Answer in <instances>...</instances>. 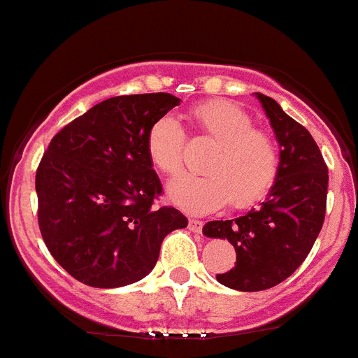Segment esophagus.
<instances>
[{
	"label": "esophagus",
	"mask_w": 358,
	"mask_h": 358,
	"mask_svg": "<svg viewBox=\"0 0 358 358\" xmlns=\"http://www.w3.org/2000/svg\"><path fill=\"white\" fill-rule=\"evenodd\" d=\"M188 227H189V231H194V233H201L202 222H201V220H195V218H189Z\"/></svg>",
	"instance_id": "1"
}]
</instances>
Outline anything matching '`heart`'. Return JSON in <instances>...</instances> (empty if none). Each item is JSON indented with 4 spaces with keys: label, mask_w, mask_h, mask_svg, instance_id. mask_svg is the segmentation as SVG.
I'll use <instances>...</instances> for the list:
<instances>
[{
    "label": "heart",
    "mask_w": 358,
    "mask_h": 358,
    "mask_svg": "<svg viewBox=\"0 0 358 358\" xmlns=\"http://www.w3.org/2000/svg\"><path fill=\"white\" fill-rule=\"evenodd\" d=\"M202 131L218 143L204 176H179L169 185L173 204L189 213H206L231 202L236 210L262 201L276 181V145L256 131L248 113L229 102H206L195 109ZM185 132L176 116L164 115L147 134V154L161 172L173 176L182 166Z\"/></svg>",
    "instance_id": "obj_1"
}]
</instances>
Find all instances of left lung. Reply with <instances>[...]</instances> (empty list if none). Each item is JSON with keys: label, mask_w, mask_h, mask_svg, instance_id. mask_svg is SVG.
Instances as JSON below:
<instances>
[{"label": "left lung", "mask_w": 358, "mask_h": 358, "mask_svg": "<svg viewBox=\"0 0 358 358\" xmlns=\"http://www.w3.org/2000/svg\"><path fill=\"white\" fill-rule=\"evenodd\" d=\"M280 147V169L260 208L233 220H211L208 238L235 248V267L217 274L224 287L242 292L271 289L305 262L319 236L327 211L328 169L317 143L271 96L255 93Z\"/></svg>", "instance_id": "obj_1"}]
</instances>
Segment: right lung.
Returning a JSON list of instances; mask_svg holds the SVG:
<instances>
[{"mask_svg": "<svg viewBox=\"0 0 358 358\" xmlns=\"http://www.w3.org/2000/svg\"><path fill=\"white\" fill-rule=\"evenodd\" d=\"M181 100L123 94L96 103L53 136L36 176L39 227L52 256L75 280L116 289L150 273L164 236L188 226L163 192L147 154L156 120Z\"/></svg>", "mask_w": 358, "mask_h": 358, "instance_id": "right-lung-1", "label": "right lung"}]
</instances>
